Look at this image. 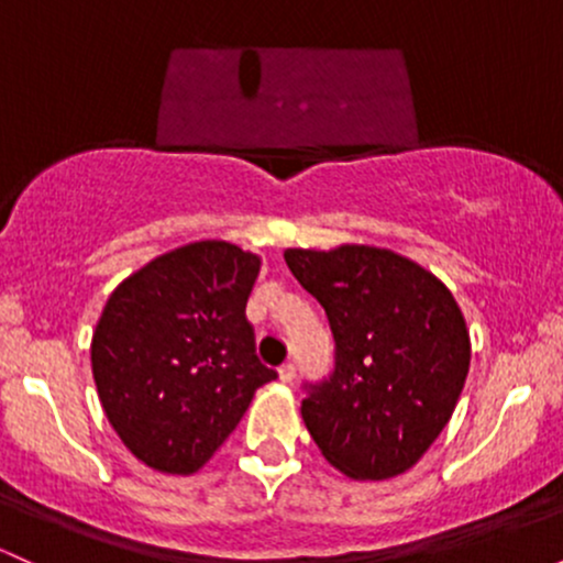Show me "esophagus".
Listing matches in <instances>:
<instances>
[{"label":"esophagus","instance_id":"34e87169","mask_svg":"<svg viewBox=\"0 0 563 563\" xmlns=\"http://www.w3.org/2000/svg\"><path fill=\"white\" fill-rule=\"evenodd\" d=\"M277 376H280L283 385H291L294 376H296V366H294V363H283V366L277 368Z\"/></svg>","mask_w":563,"mask_h":563}]
</instances>
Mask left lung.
Instances as JSON below:
<instances>
[{"label":"left lung","instance_id":"left-lung-1","mask_svg":"<svg viewBox=\"0 0 563 563\" xmlns=\"http://www.w3.org/2000/svg\"><path fill=\"white\" fill-rule=\"evenodd\" d=\"M288 269L329 314L336 368L310 385L301 419L347 478L385 481L422 460L456 409L471 333L452 291L374 245L288 249Z\"/></svg>","mask_w":563,"mask_h":563}]
</instances>
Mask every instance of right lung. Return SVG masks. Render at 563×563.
<instances>
[{
  "mask_svg": "<svg viewBox=\"0 0 563 563\" xmlns=\"http://www.w3.org/2000/svg\"><path fill=\"white\" fill-rule=\"evenodd\" d=\"M258 269L256 253L200 240L111 291L92 331V379L109 424L152 471H200L277 376L245 318Z\"/></svg>",
  "mask_w": 563,
  "mask_h": 563,
  "instance_id": "obj_1",
  "label": "right lung"
}]
</instances>
